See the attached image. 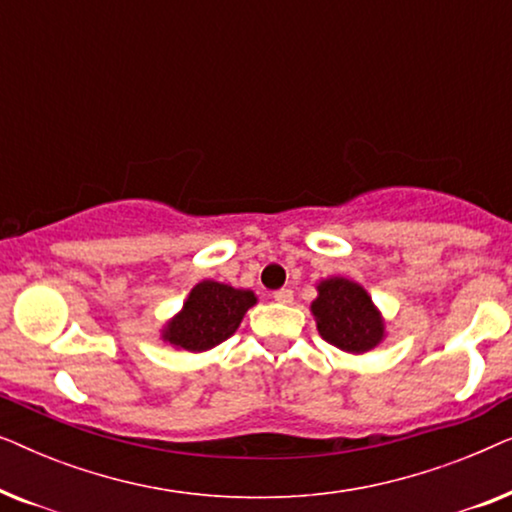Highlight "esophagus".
I'll use <instances>...</instances> for the list:
<instances>
[{"instance_id": "esophagus-1", "label": "esophagus", "mask_w": 512, "mask_h": 512, "mask_svg": "<svg viewBox=\"0 0 512 512\" xmlns=\"http://www.w3.org/2000/svg\"><path fill=\"white\" fill-rule=\"evenodd\" d=\"M272 298H275L277 303H284V305H289L291 300H293V291H291V289H279V291L272 293Z\"/></svg>"}]
</instances>
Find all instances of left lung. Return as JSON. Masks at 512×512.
Segmentation results:
<instances>
[{"mask_svg": "<svg viewBox=\"0 0 512 512\" xmlns=\"http://www.w3.org/2000/svg\"><path fill=\"white\" fill-rule=\"evenodd\" d=\"M310 310L321 338L347 354H366L387 338L382 312L370 293L347 277L321 279Z\"/></svg>", "mask_w": 512, "mask_h": 512, "instance_id": "left-lung-1", "label": "left lung"}]
</instances>
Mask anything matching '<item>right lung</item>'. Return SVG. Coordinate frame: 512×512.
Here are the masks:
<instances>
[{"label": "right lung", "instance_id": "add662e5", "mask_svg": "<svg viewBox=\"0 0 512 512\" xmlns=\"http://www.w3.org/2000/svg\"><path fill=\"white\" fill-rule=\"evenodd\" d=\"M256 293L202 279L188 293L184 307L163 326L165 342L186 352H207L240 328L244 314L256 305Z\"/></svg>", "mask_w": 512, "mask_h": 512}]
</instances>
